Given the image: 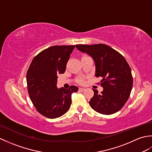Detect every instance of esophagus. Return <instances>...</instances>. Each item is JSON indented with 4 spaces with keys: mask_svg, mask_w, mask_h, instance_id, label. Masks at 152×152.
I'll return each instance as SVG.
<instances>
[{
    "mask_svg": "<svg viewBox=\"0 0 152 152\" xmlns=\"http://www.w3.org/2000/svg\"><path fill=\"white\" fill-rule=\"evenodd\" d=\"M86 89L85 88H79V90L80 91H84Z\"/></svg>",
    "mask_w": 152,
    "mask_h": 152,
    "instance_id": "1",
    "label": "esophagus"
}]
</instances>
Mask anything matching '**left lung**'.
I'll use <instances>...</instances> for the list:
<instances>
[{"label": "left lung", "instance_id": "left-lung-1", "mask_svg": "<svg viewBox=\"0 0 152 152\" xmlns=\"http://www.w3.org/2000/svg\"><path fill=\"white\" fill-rule=\"evenodd\" d=\"M78 50L91 56L95 63V76L102 77L103 91L94 95L90 106L100 114L110 115L123 108L129 97L133 88L131 68L124 57L106 44L76 45Z\"/></svg>", "mask_w": 152, "mask_h": 152}]
</instances>
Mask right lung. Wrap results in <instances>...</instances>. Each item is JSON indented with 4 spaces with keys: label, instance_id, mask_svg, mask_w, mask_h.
<instances>
[{
    "label": "right lung",
    "instance_id": "right-lung-1",
    "mask_svg": "<svg viewBox=\"0 0 152 152\" xmlns=\"http://www.w3.org/2000/svg\"><path fill=\"white\" fill-rule=\"evenodd\" d=\"M75 46H54L34 57L27 73L29 97L37 111L45 117H61L69 110L72 93L78 88H57V75L65 72L66 63Z\"/></svg>",
    "mask_w": 152,
    "mask_h": 152
}]
</instances>
